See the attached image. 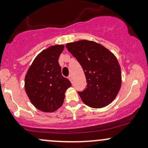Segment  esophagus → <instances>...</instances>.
<instances>
[{
    "label": "esophagus",
    "instance_id": "obj_1",
    "mask_svg": "<svg viewBox=\"0 0 148 148\" xmlns=\"http://www.w3.org/2000/svg\"><path fill=\"white\" fill-rule=\"evenodd\" d=\"M68 79H69V81H70L71 82H72V75H69L68 76Z\"/></svg>",
    "mask_w": 148,
    "mask_h": 148
}]
</instances>
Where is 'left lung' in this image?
Returning a JSON list of instances; mask_svg holds the SVG:
<instances>
[{
  "label": "left lung",
  "mask_w": 148,
  "mask_h": 148,
  "mask_svg": "<svg viewBox=\"0 0 148 148\" xmlns=\"http://www.w3.org/2000/svg\"><path fill=\"white\" fill-rule=\"evenodd\" d=\"M84 70L87 86L79 96L88 106H106L114 100L121 86V70L117 58L102 45L79 40L66 45Z\"/></svg>",
  "instance_id": "obj_1"
}]
</instances>
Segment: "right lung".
Returning a JSON list of instances; mask_svg holds the SVG:
<instances>
[{
    "label": "right lung",
    "mask_w": 148,
    "mask_h": 148,
    "mask_svg": "<svg viewBox=\"0 0 148 148\" xmlns=\"http://www.w3.org/2000/svg\"><path fill=\"white\" fill-rule=\"evenodd\" d=\"M63 45H55L43 50L32 63L25 77V90L37 109L53 112L62 106L64 92L72 86L61 73L58 58Z\"/></svg>",
    "instance_id": "right-lung-1"
}]
</instances>
